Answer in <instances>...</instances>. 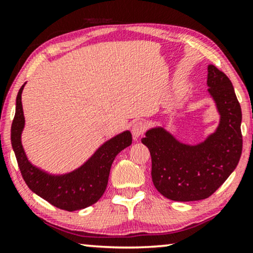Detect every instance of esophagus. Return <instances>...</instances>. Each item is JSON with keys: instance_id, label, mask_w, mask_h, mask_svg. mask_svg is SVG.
<instances>
[{"instance_id": "esophagus-1", "label": "esophagus", "mask_w": 253, "mask_h": 253, "mask_svg": "<svg viewBox=\"0 0 253 253\" xmlns=\"http://www.w3.org/2000/svg\"><path fill=\"white\" fill-rule=\"evenodd\" d=\"M145 130H146V124H145L143 121H138L132 126V134L134 138H138L140 137L141 134L145 132Z\"/></svg>"}]
</instances>
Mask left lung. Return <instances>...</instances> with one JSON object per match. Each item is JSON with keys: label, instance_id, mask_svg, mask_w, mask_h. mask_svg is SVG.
Returning a JSON list of instances; mask_svg holds the SVG:
<instances>
[{"label": "left lung", "instance_id": "1", "mask_svg": "<svg viewBox=\"0 0 253 253\" xmlns=\"http://www.w3.org/2000/svg\"><path fill=\"white\" fill-rule=\"evenodd\" d=\"M207 70L209 93L220 114L216 130L197 145L181 143L162 126L147 130L141 139L151 153L154 186L175 202L209 198L229 177L242 154V110L233 84L214 65Z\"/></svg>", "mask_w": 253, "mask_h": 253}]
</instances>
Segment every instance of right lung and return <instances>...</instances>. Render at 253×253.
<instances>
[{"mask_svg": "<svg viewBox=\"0 0 253 253\" xmlns=\"http://www.w3.org/2000/svg\"><path fill=\"white\" fill-rule=\"evenodd\" d=\"M24 86L25 84L17 94L16 113L11 126V145L24 181L34 193L57 209L72 212L93 205L105 192L114 159L132 143L130 131H124L107 140L76 170L63 175L48 174L31 164L22 145V132L25 126L22 106Z\"/></svg>", "mask_w": 253, "mask_h": 253, "instance_id": "obj_1", "label": "right lung"}]
</instances>
